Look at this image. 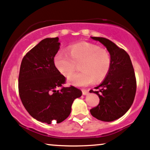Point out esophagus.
I'll return each instance as SVG.
<instances>
[{
	"instance_id": "esophagus-1",
	"label": "esophagus",
	"mask_w": 150,
	"mask_h": 150,
	"mask_svg": "<svg viewBox=\"0 0 150 150\" xmlns=\"http://www.w3.org/2000/svg\"><path fill=\"white\" fill-rule=\"evenodd\" d=\"M88 92H89V91L86 90V89H82L83 95H86L88 94Z\"/></svg>"
}]
</instances>
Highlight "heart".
Masks as SVG:
<instances>
[{
    "instance_id": "heart-1",
    "label": "heart",
    "mask_w": 150,
    "mask_h": 150,
    "mask_svg": "<svg viewBox=\"0 0 150 150\" xmlns=\"http://www.w3.org/2000/svg\"><path fill=\"white\" fill-rule=\"evenodd\" d=\"M69 54L59 51L54 57V64L66 77L73 74L76 64H80L81 72L73 75L69 82L76 86H87L94 81H100L108 74L111 58L107 50L92 43L83 42L69 47Z\"/></svg>"
}]
</instances>
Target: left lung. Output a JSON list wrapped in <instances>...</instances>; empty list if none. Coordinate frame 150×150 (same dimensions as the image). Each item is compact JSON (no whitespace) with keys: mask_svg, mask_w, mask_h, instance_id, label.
<instances>
[{"mask_svg":"<svg viewBox=\"0 0 150 150\" xmlns=\"http://www.w3.org/2000/svg\"><path fill=\"white\" fill-rule=\"evenodd\" d=\"M91 38L105 46L110 55L111 66L104 81L95 87L97 91H89L100 98L99 105L90 112L100 121H115L129 110L135 98L137 81L134 68L129 54L112 41L104 38Z\"/></svg>","mask_w":150,"mask_h":150,"instance_id":"8db88e82","label":"left lung"}]
</instances>
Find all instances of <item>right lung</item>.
I'll return each instance as SVG.
<instances>
[{
	"instance_id": "right-lung-1",
	"label": "right lung",
	"mask_w": 150,
	"mask_h": 150,
	"mask_svg": "<svg viewBox=\"0 0 150 150\" xmlns=\"http://www.w3.org/2000/svg\"><path fill=\"white\" fill-rule=\"evenodd\" d=\"M58 38H45L24 55L18 75V93L29 115L50 124L69 117L74 100L82 92L74 86L64 87L66 78L54 64L60 47ZM61 87L58 91L57 88Z\"/></svg>"
}]
</instances>
